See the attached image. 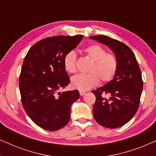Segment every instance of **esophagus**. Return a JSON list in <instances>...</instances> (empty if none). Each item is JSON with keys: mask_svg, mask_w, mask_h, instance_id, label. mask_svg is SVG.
<instances>
[{"mask_svg": "<svg viewBox=\"0 0 156 156\" xmlns=\"http://www.w3.org/2000/svg\"><path fill=\"white\" fill-rule=\"evenodd\" d=\"M85 94H86V92H85V91H80V96H84Z\"/></svg>", "mask_w": 156, "mask_h": 156, "instance_id": "34e87169", "label": "esophagus"}]
</instances>
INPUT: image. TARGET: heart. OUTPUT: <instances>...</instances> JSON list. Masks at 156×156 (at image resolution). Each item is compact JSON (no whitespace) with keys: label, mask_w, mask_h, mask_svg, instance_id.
Returning a JSON list of instances; mask_svg holds the SVG:
<instances>
[{"label":"heart","mask_w":156,"mask_h":156,"mask_svg":"<svg viewBox=\"0 0 156 156\" xmlns=\"http://www.w3.org/2000/svg\"><path fill=\"white\" fill-rule=\"evenodd\" d=\"M84 52L92 61L87 74H79L72 77V87L80 91H87L99 84L110 82L114 78L118 69V59L112 53H106V50L97 44H90L84 49ZM76 55L71 50L65 55L64 66L71 74L76 72Z\"/></svg>","instance_id":"1"}]
</instances>
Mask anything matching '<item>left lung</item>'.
<instances>
[{
  "instance_id": "8db88e82",
  "label": "left lung",
  "mask_w": 156,
  "mask_h": 156,
  "mask_svg": "<svg viewBox=\"0 0 156 156\" xmlns=\"http://www.w3.org/2000/svg\"><path fill=\"white\" fill-rule=\"evenodd\" d=\"M90 38L108 46L118 59L114 79L92 91L96 97L93 106L95 121L104 127L116 129L129 122L137 112L144 86L141 72L135 55L126 44L106 35ZM103 93L109 95L110 99L102 97Z\"/></svg>"
}]
</instances>
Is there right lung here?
<instances>
[{
  "label": "right lung",
  "mask_w": 156,
  "mask_h": 156,
  "mask_svg": "<svg viewBox=\"0 0 156 156\" xmlns=\"http://www.w3.org/2000/svg\"><path fill=\"white\" fill-rule=\"evenodd\" d=\"M82 38H44L32 46L24 59L19 79L23 106L32 121L47 131H57L67 124L72 104L80 97L78 90L57 91L70 82L64 66L65 55Z\"/></svg>",
  "instance_id": "right-lung-1"
}]
</instances>
